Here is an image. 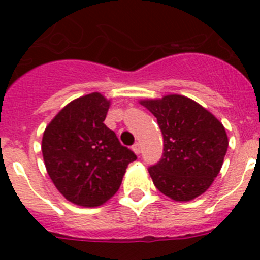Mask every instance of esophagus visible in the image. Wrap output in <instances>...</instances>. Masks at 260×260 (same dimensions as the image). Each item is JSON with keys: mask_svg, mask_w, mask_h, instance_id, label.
<instances>
[{"mask_svg": "<svg viewBox=\"0 0 260 260\" xmlns=\"http://www.w3.org/2000/svg\"><path fill=\"white\" fill-rule=\"evenodd\" d=\"M133 151H134V152L137 153V155H139V153H141V144L135 143L134 146H133Z\"/></svg>", "mask_w": 260, "mask_h": 260, "instance_id": "34e87169", "label": "esophagus"}]
</instances>
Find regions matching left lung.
<instances>
[{"instance_id":"1","label":"left lung","mask_w":260,"mask_h":260,"mask_svg":"<svg viewBox=\"0 0 260 260\" xmlns=\"http://www.w3.org/2000/svg\"><path fill=\"white\" fill-rule=\"evenodd\" d=\"M157 118L164 138L160 161L148 168L156 189L176 202H189L212 185L228 150V135L206 108L182 95L141 100Z\"/></svg>"}]
</instances>
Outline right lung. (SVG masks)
Wrapping results in <instances>:
<instances>
[{
	"mask_svg": "<svg viewBox=\"0 0 260 260\" xmlns=\"http://www.w3.org/2000/svg\"><path fill=\"white\" fill-rule=\"evenodd\" d=\"M110 102L102 93L78 98L59 110L41 142L50 180L69 202L98 207L118 191L126 168L137 160L104 123Z\"/></svg>",
	"mask_w": 260,
	"mask_h": 260,
	"instance_id": "right-lung-1",
	"label": "right lung"
}]
</instances>
